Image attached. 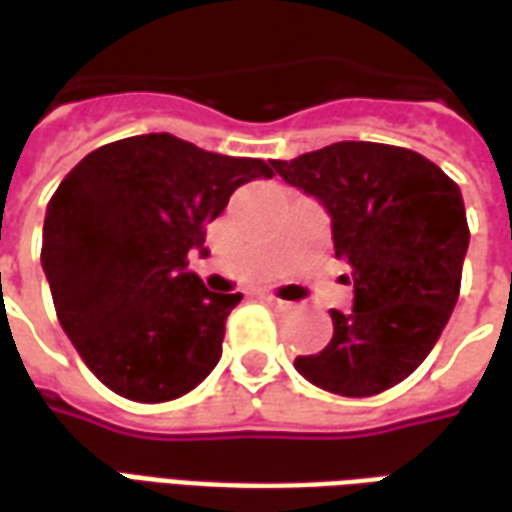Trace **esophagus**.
Instances as JSON below:
<instances>
[{"label": "esophagus", "mask_w": 512, "mask_h": 512, "mask_svg": "<svg viewBox=\"0 0 512 512\" xmlns=\"http://www.w3.org/2000/svg\"><path fill=\"white\" fill-rule=\"evenodd\" d=\"M263 301H266L268 307H274V310H290L293 304L285 299H277V296H271V293H263Z\"/></svg>", "instance_id": "34e87169"}]
</instances>
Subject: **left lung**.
<instances>
[{
	"label": "left lung",
	"instance_id": "1",
	"mask_svg": "<svg viewBox=\"0 0 512 512\" xmlns=\"http://www.w3.org/2000/svg\"><path fill=\"white\" fill-rule=\"evenodd\" d=\"M271 164L323 202L354 282V310H332V343L299 356L296 370L343 397L392 389L433 351L461 293L469 224L458 183L414 150L378 142Z\"/></svg>",
	"mask_w": 512,
	"mask_h": 512
}]
</instances>
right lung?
<instances>
[{
    "label": "right lung",
    "mask_w": 512,
    "mask_h": 512,
    "mask_svg": "<svg viewBox=\"0 0 512 512\" xmlns=\"http://www.w3.org/2000/svg\"><path fill=\"white\" fill-rule=\"evenodd\" d=\"M257 178H274V164L142 134L93 150L57 186L40 263L60 326L112 392L164 403L216 367L241 293L205 288L189 252Z\"/></svg>",
    "instance_id": "right-lung-1"
}]
</instances>
